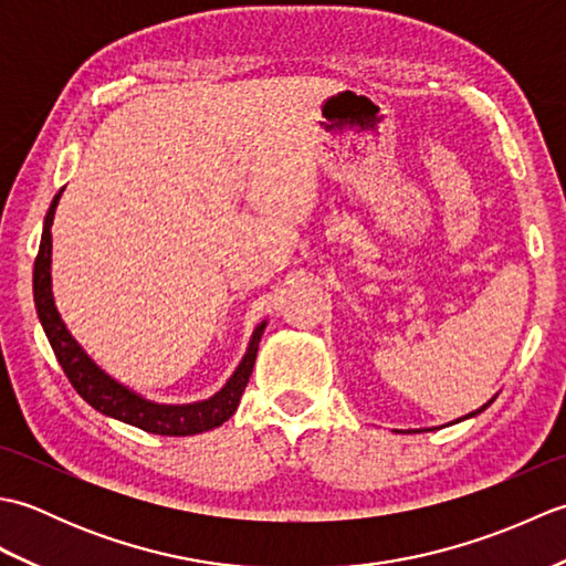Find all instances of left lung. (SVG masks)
<instances>
[{
  "mask_svg": "<svg viewBox=\"0 0 566 566\" xmlns=\"http://www.w3.org/2000/svg\"><path fill=\"white\" fill-rule=\"evenodd\" d=\"M494 399H496V396H494ZM494 399H491V401H489V403H484V406H482V408H476V411H472V413H467V416H464V418H474V416H476V413H482V411H484V408H489V406H491V403H494ZM464 418H457V423H460V420H464Z\"/></svg>",
  "mask_w": 566,
  "mask_h": 566,
  "instance_id": "8db88e82",
  "label": "left lung"
}]
</instances>
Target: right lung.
<instances>
[{"mask_svg": "<svg viewBox=\"0 0 566 566\" xmlns=\"http://www.w3.org/2000/svg\"><path fill=\"white\" fill-rule=\"evenodd\" d=\"M60 195H63V189L55 195L43 221L39 258H35V264H33V302H35V311H39L41 326L48 335V343H51L57 363L63 367L72 387H75V391L92 408H97L99 413L122 420V423L136 426L146 432H155V436H197V432L219 428L221 423H226V420L235 413L240 396H243L248 387L252 367H255L258 345L264 333V326H268V321H262L260 326L252 331L248 350L243 359H240V365L235 367L231 379L223 384L221 391L209 396V399L195 401V403H177V406L155 403L146 399V396L136 394L134 389L124 387L122 381H116L112 375H106V371L82 350V345L72 338V333L67 331L63 318L57 314V306L53 298V284H51V252H53L51 226H53V216H55Z\"/></svg>", "mask_w": 566, "mask_h": 566, "instance_id": "add662e5", "label": "right lung"}]
</instances>
